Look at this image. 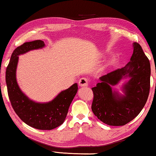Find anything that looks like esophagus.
I'll return each mask as SVG.
<instances>
[{
	"mask_svg": "<svg viewBox=\"0 0 156 156\" xmlns=\"http://www.w3.org/2000/svg\"><path fill=\"white\" fill-rule=\"evenodd\" d=\"M88 80L85 77L81 78L80 80H79V86L80 87H87L88 86Z\"/></svg>",
	"mask_w": 156,
	"mask_h": 156,
	"instance_id": "1",
	"label": "esophagus"
}]
</instances>
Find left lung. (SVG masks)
Listing matches in <instances>:
<instances>
[{
    "label": "left lung",
    "instance_id": "1",
    "mask_svg": "<svg viewBox=\"0 0 156 156\" xmlns=\"http://www.w3.org/2000/svg\"><path fill=\"white\" fill-rule=\"evenodd\" d=\"M133 52L125 67L99 78L91 88L94 99L91 110L102 122L109 126H123L139 114L148 99L150 91L151 65L137 42L133 43ZM124 78L123 94L112 89Z\"/></svg>",
    "mask_w": 156,
    "mask_h": 156
}]
</instances>
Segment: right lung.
<instances>
[{
  "mask_svg": "<svg viewBox=\"0 0 156 156\" xmlns=\"http://www.w3.org/2000/svg\"><path fill=\"white\" fill-rule=\"evenodd\" d=\"M45 46L42 40L25 42L13 51L5 73V81L10 103L15 112L23 122L40 130H52L62 124L69 107L78 90L75 83L62 91L52 101L36 102L23 93L16 80L19 55Z\"/></svg>",
  "mask_w": 156,
  "mask_h": 156,
  "instance_id": "right-lung-1",
  "label": "right lung"
}]
</instances>
